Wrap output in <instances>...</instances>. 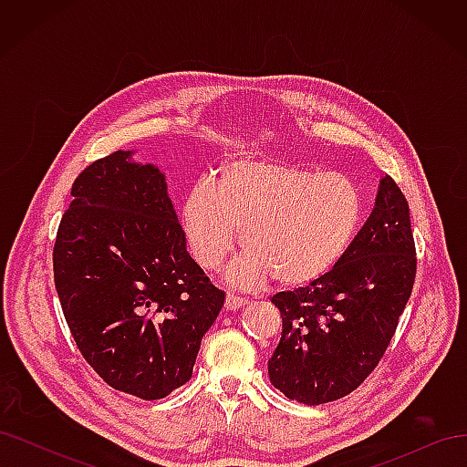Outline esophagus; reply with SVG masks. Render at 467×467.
Returning a JSON list of instances; mask_svg holds the SVG:
<instances>
[{"instance_id":"obj_1","label":"esophagus","mask_w":467,"mask_h":467,"mask_svg":"<svg viewBox=\"0 0 467 467\" xmlns=\"http://www.w3.org/2000/svg\"><path fill=\"white\" fill-rule=\"evenodd\" d=\"M247 304V300L244 298V296H235V294H228L225 296V309H228V312H234V309H239V307H244Z\"/></svg>"}]
</instances>
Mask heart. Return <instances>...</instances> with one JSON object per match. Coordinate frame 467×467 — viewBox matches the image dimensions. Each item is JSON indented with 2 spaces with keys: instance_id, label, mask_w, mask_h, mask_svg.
<instances>
[{
  "instance_id": "b5f03b06",
  "label": "heart",
  "mask_w": 467,
  "mask_h": 467,
  "mask_svg": "<svg viewBox=\"0 0 467 467\" xmlns=\"http://www.w3.org/2000/svg\"><path fill=\"white\" fill-rule=\"evenodd\" d=\"M362 216V194L350 179L259 158L222 163L216 182H194L179 206L182 237L202 268L222 265L242 228L247 249L232 276L244 285L275 276L285 288L327 276L355 242Z\"/></svg>"
}]
</instances>
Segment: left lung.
Here are the masks:
<instances>
[{
    "label": "left lung",
    "mask_w": 467,
    "mask_h": 467,
    "mask_svg": "<svg viewBox=\"0 0 467 467\" xmlns=\"http://www.w3.org/2000/svg\"><path fill=\"white\" fill-rule=\"evenodd\" d=\"M417 273L409 204L391 177L333 271L278 292L282 337L268 358L271 384L306 405L341 400L372 374L398 329Z\"/></svg>",
    "instance_id": "8db88e82"
}]
</instances>
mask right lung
<instances>
[{"mask_svg": "<svg viewBox=\"0 0 467 467\" xmlns=\"http://www.w3.org/2000/svg\"><path fill=\"white\" fill-rule=\"evenodd\" d=\"M115 151L72 185L54 285L74 341L110 388L161 400L187 384L223 292L189 255L165 175Z\"/></svg>", "mask_w": 467, "mask_h": 467, "instance_id": "add662e5", "label": "right lung"}]
</instances>
